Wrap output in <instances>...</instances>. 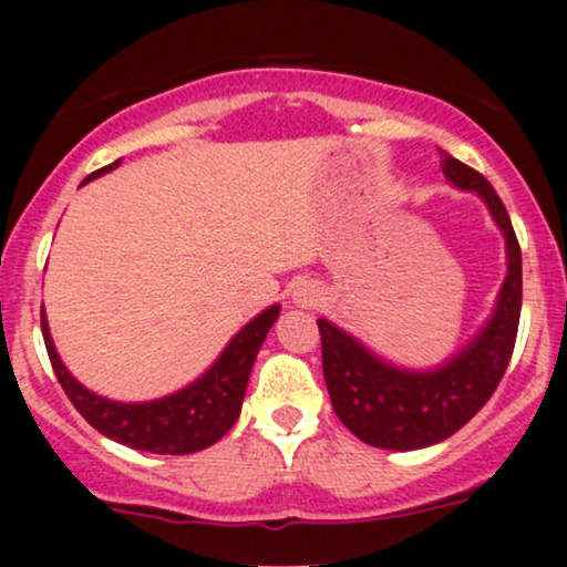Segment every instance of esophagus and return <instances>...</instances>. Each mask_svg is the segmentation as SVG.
<instances>
[{"label":"esophagus","instance_id":"esophagus-1","mask_svg":"<svg viewBox=\"0 0 567 567\" xmlns=\"http://www.w3.org/2000/svg\"><path fill=\"white\" fill-rule=\"evenodd\" d=\"M317 299H320V291H317L312 284H299L297 289H293V305L312 307L317 305Z\"/></svg>","mask_w":567,"mask_h":567}]
</instances>
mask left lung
Returning <instances> with one entry per match:
<instances>
[{
	"label": "left lung",
	"mask_w": 567,
	"mask_h": 567,
	"mask_svg": "<svg viewBox=\"0 0 567 567\" xmlns=\"http://www.w3.org/2000/svg\"><path fill=\"white\" fill-rule=\"evenodd\" d=\"M441 173L460 190L483 198L506 239V278L493 315L477 336L444 363L408 369L382 359L351 332L320 317L322 371L336 415L363 444L413 452L462 429L491 400L514 353L522 315V250L508 212L477 169L441 152Z\"/></svg>",
	"instance_id": "left-lung-1"
}]
</instances>
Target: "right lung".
Returning <instances> with one entry per match:
<instances>
[{
    "label": "right lung",
    "instance_id": "add662e5",
    "mask_svg": "<svg viewBox=\"0 0 567 567\" xmlns=\"http://www.w3.org/2000/svg\"><path fill=\"white\" fill-rule=\"evenodd\" d=\"M118 165L121 159H115L113 165L84 177V183L111 173ZM278 312H281V305L262 309L224 346L219 359L198 379H193L183 390L146 402H121L87 390L61 361L56 346H53L49 320H45V309L41 315V330L56 379L92 429L123 446L138 449V452L193 454L216 444L237 423L252 363L258 359L268 330L278 320Z\"/></svg>",
    "mask_w": 567,
    "mask_h": 567
}]
</instances>
